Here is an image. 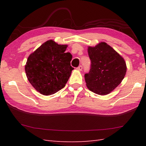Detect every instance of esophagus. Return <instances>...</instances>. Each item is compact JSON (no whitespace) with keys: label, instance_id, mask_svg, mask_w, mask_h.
<instances>
[{"label":"esophagus","instance_id":"obj_1","mask_svg":"<svg viewBox=\"0 0 146 146\" xmlns=\"http://www.w3.org/2000/svg\"><path fill=\"white\" fill-rule=\"evenodd\" d=\"M82 69H83V66H81V65H80V66H79L78 68H76V70H78V71H82Z\"/></svg>","mask_w":146,"mask_h":146}]
</instances>
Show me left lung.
<instances>
[{"label": "left lung", "instance_id": "obj_1", "mask_svg": "<svg viewBox=\"0 0 146 146\" xmlns=\"http://www.w3.org/2000/svg\"><path fill=\"white\" fill-rule=\"evenodd\" d=\"M90 70L85 74L86 85L95 94L105 95L112 92L124 78L125 60L106 42H101L88 48Z\"/></svg>", "mask_w": 146, "mask_h": 146}]
</instances>
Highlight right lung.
Instances as JSON below:
<instances>
[{"instance_id":"obj_1","label":"right lung","mask_w":146,"mask_h":146,"mask_svg":"<svg viewBox=\"0 0 146 146\" xmlns=\"http://www.w3.org/2000/svg\"><path fill=\"white\" fill-rule=\"evenodd\" d=\"M67 47L49 40L29 56L27 78L40 94L50 95L65 86L74 69L70 65L72 55L65 52Z\"/></svg>"}]
</instances>
